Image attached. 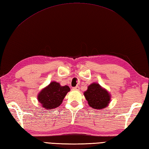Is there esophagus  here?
I'll return each mask as SVG.
<instances>
[{
    "instance_id": "34e87169",
    "label": "esophagus",
    "mask_w": 149,
    "mask_h": 149,
    "mask_svg": "<svg viewBox=\"0 0 149 149\" xmlns=\"http://www.w3.org/2000/svg\"><path fill=\"white\" fill-rule=\"evenodd\" d=\"M73 89H74V90H75V91H79V86H75V87H73Z\"/></svg>"
}]
</instances>
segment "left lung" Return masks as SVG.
<instances>
[{"label": "left lung", "instance_id": "obj_1", "mask_svg": "<svg viewBox=\"0 0 149 149\" xmlns=\"http://www.w3.org/2000/svg\"><path fill=\"white\" fill-rule=\"evenodd\" d=\"M84 96L88 105L95 109H104L109 104L111 100L109 93L96 83H92L88 86Z\"/></svg>", "mask_w": 149, "mask_h": 149}]
</instances>
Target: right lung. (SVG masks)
<instances>
[{"label": "right lung", "mask_w": 149, "mask_h": 149, "mask_svg": "<svg viewBox=\"0 0 149 149\" xmlns=\"http://www.w3.org/2000/svg\"><path fill=\"white\" fill-rule=\"evenodd\" d=\"M70 91L68 86H61L56 81L51 82L40 91L38 95V100L42 107L48 110L56 108L60 105L68 92Z\"/></svg>", "instance_id": "1"}]
</instances>
